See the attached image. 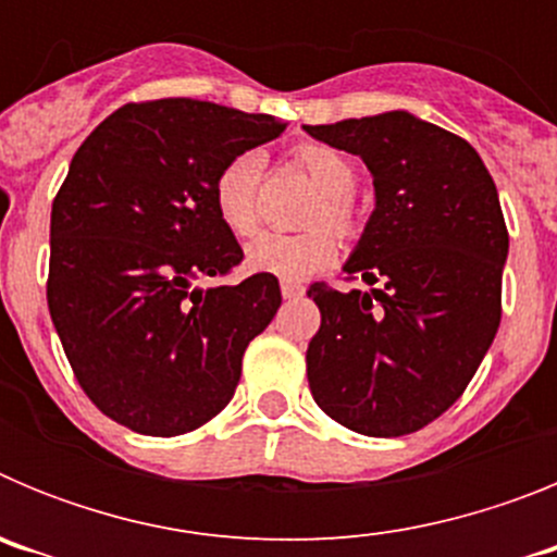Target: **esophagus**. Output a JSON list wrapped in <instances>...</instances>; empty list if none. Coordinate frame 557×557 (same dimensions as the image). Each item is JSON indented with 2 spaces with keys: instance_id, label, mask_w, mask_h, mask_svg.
I'll use <instances>...</instances> for the list:
<instances>
[{
  "instance_id": "34e87169",
  "label": "esophagus",
  "mask_w": 557,
  "mask_h": 557,
  "mask_svg": "<svg viewBox=\"0 0 557 557\" xmlns=\"http://www.w3.org/2000/svg\"><path fill=\"white\" fill-rule=\"evenodd\" d=\"M282 295L284 301H295V298H301L304 287L298 282H282Z\"/></svg>"
}]
</instances>
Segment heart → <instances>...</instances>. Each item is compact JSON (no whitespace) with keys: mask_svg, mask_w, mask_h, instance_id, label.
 Wrapping results in <instances>:
<instances>
[{"mask_svg":"<svg viewBox=\"0 0 557 557\" xmlns=\"http://www.w3.org/2000/svg\"><path fill=\"white\" fill-rule=\"evenodd\" d=\"M295 161L309 172V178L323 191L309 223H326L337 234H354L357 209L351 203V189L357 170L339 150L326 145H301ZM262 172V156L253 150L239 152L214 178V209L228 231L245 236L256 225V186ZM337 245L326 228H312L304 234H259L248 245L245 262L253 273L273 275L282 282H304L318 270L334 262Z\"/></svg>","mask_w":557,"mask_h":557,"instance_id":"b5f03b06","label":"heart"}]
</instances>
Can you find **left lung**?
Segmentation results:
<instances>
[{
    "label": "left lung",
    "instance_id": "8db88e82",
    "mask_svg": "<svg viewBox=\"0 0 557 557\" xmlns=\"http://www.w3.org/2000/svg\"><path fill=\"white\" fill-rule=\"evenodd\" d=\"M304 127L366 161L376 198L343 264L371 289L309 287L312 398L359 435H407L455 405L499 329L508 228L494 178L469 141L407 111Z\"/></svg>",
    "mask_w": 557,
    "mask_h": 557
}]
</instances>
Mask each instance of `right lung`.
Wrapping results in <instances>:
<instances>
[{
	"label": "right lung",
	"instance_id": "add662e5",
	"mask_svg": "<svg viewBox=\"0 0 557 557\" xmlns=\"http://www.w3.org/2000/svg\"><path fill=\"white\" fill-rule=\"evenodd\" d=\"M284 127L172 97L122 106L75 152L52 203L47 304L77 382L116 424L184 435L234 396L282 289L262 273L195 282L243 262L214 209L218 172Z\"/></svg>",
	"mask_w": 557,
	"mask_h": 557
}]
</instances>
